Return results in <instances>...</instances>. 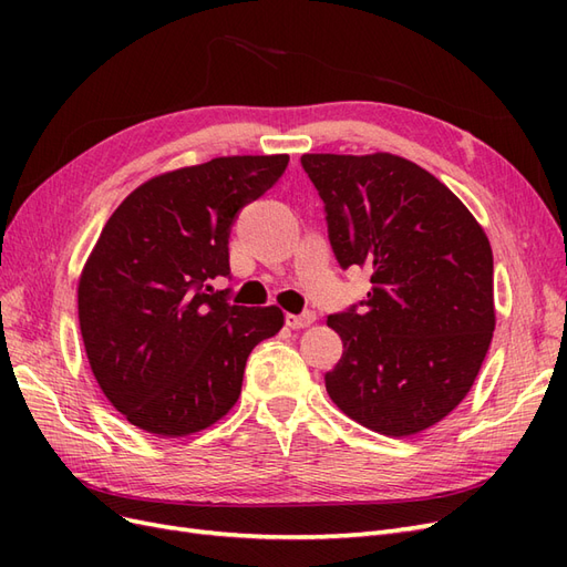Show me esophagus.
<instances>
[{
    "label": "esophagus",
    "mask_w": 567,
    "mask_h": 567,
    "mask_svg": "<svg viewBox=\"0 0 567 567\" xmlns=\"http://www.w3.org/2000/svg\"><path fill=\"white\" fill-rule=\"evenodd\" d=\"M317 321V315L305 310L302 315H286V326H290V329H307V326H312Z\"/></svg>",
    "instance_id": "esophagus-1"
}]
</instances>
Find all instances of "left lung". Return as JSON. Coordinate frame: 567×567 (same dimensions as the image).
I'll use <instances>...</instances> for the list:
<instances>
[{
    "label": "left lung",
    "mask_w": 567,
    "mask_h": 567,
    "mask_svg": "<svg viewBox=\"0 0 567 567\" xmlns=\"http://www.w3.org/2000/svg\"><path fill=\"white\" fill-rule=\"evenodd\" d=\"M342 269L371 271L367 300L331 315L342 357L323 375L369 431L416 435L466 398L494 331V260L447 186L392 153H305Z\"/></svg>",
    "instance_id": "left-lung-1"
}]
</instances>
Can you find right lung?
Listing matches in <instances>:
<instances>
[{"label": "right lung", "instance_id": "1", "mask_svg": "<svg viewBox=\"0 0 567 567\" xmlns=\"http://www.w3.org/2000/svg\"><path fill=\"white\" fill-rule=\"evenodd\" d=\"M279 156H229L148 179L117 205L78 286L84 350L99 388L132 425L184 437L241 394L257 342L284 312L227 302L229 231L244 205L279 182Z\"/></svg>", "mask_w": 567, "mask_h": 567}]
</instances>
